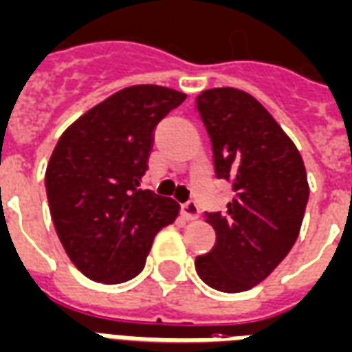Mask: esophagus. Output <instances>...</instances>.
Returning <instances> with one entry per match:
<instances>
[{
  "instance_id": "1",
  "label": "esophagus",
  "mask_w": 352,
  "mask_h": 352,
  "mask_svg": "<svg viewBox=\"0 0 352 352\" xmlns=\"http://www.w3.org/2000/svg\"><path fill=\"white\" fill-rule=\"evenodd\" d=\"M179 210H182V213H184L186 219H197L198 217V206L195 200H187V202H184V204L179 206Z\"/></svg>"
}]
</instances>
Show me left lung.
I'll return each instance as SVG.
<instances>
[{
	"label": "left lung",
	"instance_id": "8db88e82",
	"mask_svg": "<svg viewBox=\"0 0 352 352\" xmlns=\"http://www.w3.org/2000/svg\"><path fill=\"white\" fill-rule=\"evenodd\" d=\"M219 179L232 186L224 211H206L215 245L197 256L208 286L247 292L273 273L297 241L308 204L302 157L265 107L232 87L202 91L195 100Z\"/></svg>",
	"mask_w": 352,
	"mask_h": 352
}]
</instances>
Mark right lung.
Returning a JSON list of instances; mask_svg holds the SVG:
<instances>
[{"mask_svg": "<svg viewBox=\"0 0 352 352\" xmlns=\"http://www.w3.org/2000/svg\"><path fill=\"white\" fill-rule=\"evenodd\" d=\"M184 92L135 85L116 92L60 135L46 168V197L66 254L87 278L120 284L146 263L178 202L142 189L155 126Z\"/></svg>", "mask_w": 352, "mask_h": 352, "instance_id": "obj_1", "label": "right lung"}]
</instances>
